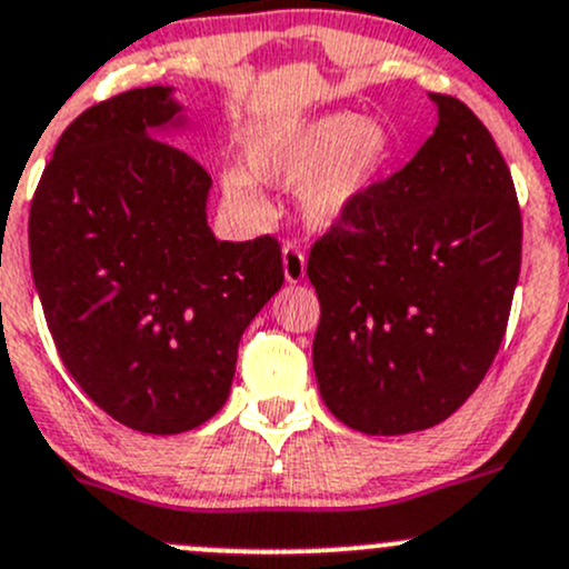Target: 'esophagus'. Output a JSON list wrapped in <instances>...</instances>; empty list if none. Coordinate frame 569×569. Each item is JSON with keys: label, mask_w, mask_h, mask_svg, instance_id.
Returning a JSON list of instances; mask_svg holds the SVG:
<instances>
[{"label": "esophagus", "mask_w": 569, "mask_h": 569, "mask_svg": "<svg viewBox=\"0 0 569 569\" xmlns=\"http://www.w3.org/2000/svg\"><path fill=\"white\" fill-rule=\"evenodd\" d=\"M283 274L289 283H300L306 278V252L297 244H283Z\"/></svg>", "instance_id": "esophagus-1"}]
</instances>
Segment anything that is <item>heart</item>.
Instances as JSON below:
<instances>
[{"label":"heart","mask_w":569,"mask_h":569,"mask_svg":"<svg viewBox=\"0 0 569 569\" xmlns=\"http://www.w3.org/2000/svg\"><path fill=\"white\" fill-rule=\"evenodd\" d=\"M391 159V134L360 112H327L300 123H278L248 146V168L258 181L297 187L300 217L311 228H336L363 203ZM222 200L237 220L261 222L267 203L244 170L222 176Z\"/></svg>","instance_id":"heart-1"}]
</instances>
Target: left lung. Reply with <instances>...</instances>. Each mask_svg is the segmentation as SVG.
Listing matches in <instances>:
<instances>
[{
  "instance_id": "8db88e82",
  "label": "left lung",
  "mask_w": 569,
  "mask_h": 569,
  "mask_svg": "<svg viewBox=\"0 0 569 569\" xmlns=\"http://www.w3.org/2000/svg\"><path fill=\"white\" fill-rule=\"evenodd\" d=\"M429 99L435 134L308 258L321 399L366 435L460 410L496 360L520 274L523 222L496 140L460 99Z\"/></svg>"
}]
</instances>
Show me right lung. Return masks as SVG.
I'll use <instances>...</instances> for the list:
<instances>
[{"mask_svg": "<svg viewBox=\"0 0 569 569\" xmlns=\"http://www.w3.org/2000/svg\"><path fill=\"white\" fill-rule=\"evenodd\" d=\"M181 123L162 84L84 109L30 209L32 280L68 375L146 435L187 432L226 405L239 338L283 286L278 239H214L211 176L153 137Z\"/></svg>", "mask_w": 569, "mask_h": 569, "instance_id": "obj_1", "label": "right lung"}]
</instances>
